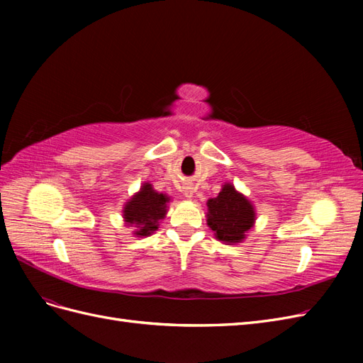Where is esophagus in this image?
I'll list each match as a JSON object with an SVG mask.
<instances>
[{
  "instance_id": "obj_1",
  "label": "esophagus",
  "mask_w": 363,
  "mask_h": 363,
  "mask_svg": "<svg viewBox=\"0 0 363 363\" xmlns=\"http://www.w3.org/2000/svg\"><path fill=\"white\" fill-rule=\"evenodd\" d=\"M184 195L188 196V199H191V196H192V189H189V188L186 189V191H184Z\"/></svg>"
}]
</instances>
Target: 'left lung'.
I'll return each instance as SVG.
<instances>
[{"label": "left lung", "mask_w": 363, "mask_h": 363, "mask_svg": "<svg viewBox=\"0 0 363 363\" xmlns=\"http://www.w3.org/2000/svg\"><path fill=\"white\" fill-rule=\"evenodd\" d=\"M207 224L223 242H240L255 224V208L233 184H224L216 199L207 201Z\"/></svg>", "instance_id": "8db88e82"}]
</instances>
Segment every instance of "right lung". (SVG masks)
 I'll list each match as a JSON object with an SVG mask.
<instances>
[{
    "label": "right lung",
    "mask_w": 363,
    "mask_h": 363,
    "mask_svg": "<svg viewBox=\"0 0 363 363\" xmlns=\"http://www.w3.org/2000/svg\"><path fill=\"white\" fill-rule=\"evenodd\" d=\"M169 199L151 188L150 183L142 186L140 191L124 207V219L128 225L136 224V236H148L157 230L159 221L167 213Z\"/></svg>",
    "instance_id": "obj_1"
}]
</instances>
